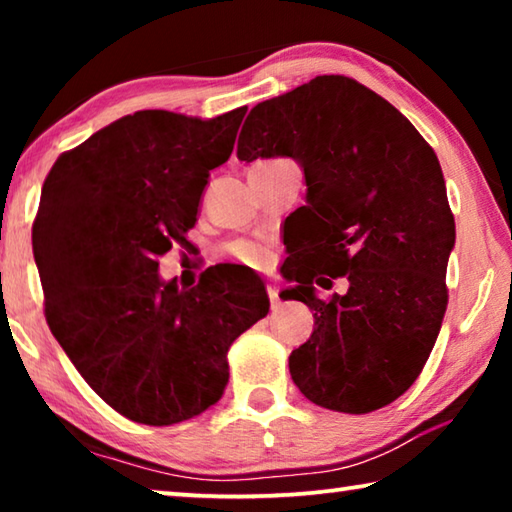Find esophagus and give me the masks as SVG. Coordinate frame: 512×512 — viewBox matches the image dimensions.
Returning a JSON list of instances; mask_svg holds the SVG:
<instances>
[{"label": "esophagus", "instance_id": "esophagus-1", "mask_svg": "<svg viewBox=\"0 0 512 512\" xmlns=\"http://www.w3.org/2000/svg\"><path fill=\"white\" fill-rule=\"evenodd\" d=\"M266 293H268V300H271V307L273 309H277L280 307V289H277V284H266Z\"/></svg>", "mask_w": 512, "mask_h": 512}]
</instances>
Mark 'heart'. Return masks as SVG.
<instances>
[{"instance_id":"heart-1","label":"heart","mask_w":512,"mask_h":512,"mask_svg":"<svg viewBox=\"0 0 512 512\" xmlns=\"http://www.w3.org/2000/svg\"><path fill=\"white\" fill-rule=\"evenodd\" d=\"M230 253L237 262L250 268H264L268 264V250L257 244H250V241H239V244L230 248Z\"/></svg>"}]
</instances>
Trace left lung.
Masks as SVG:
<instances>
[{"label": "left lung", "instance_id": "left-lung-1", "mask_svg": "<svg viewBox=\"0 0 512 512\" xmlns=\"http://www.w3.org/2000/svg\"><path fill=\"white\" fill-rule=\"evenodd\" d=\"M277 155L307 183L284 296L314 311V332L291 352V379L323 409L377 411L409 391L443 325L456 241L443 169L400 110L339 74L250 110L237 158ZM334 276L349 291L318 299L313 284Z\"/></svg>", "mask_w": 512, "mask_h": 512}]
</instances>
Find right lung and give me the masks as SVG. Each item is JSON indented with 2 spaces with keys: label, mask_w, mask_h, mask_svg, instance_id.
<instances>
[{
  "label": "right lung",
  "mask_w": 512,
  "mask_h": 512,
  "mask_svg": "<svg viewBox=\"0 0 512 512\" xmlns=\"http://www.w3.org/2000/svg\"><path fill=\"white\" fill-rule=\"evenodd\" d=\"M244 115L140 110L65 151L42 185L33 257L47 325L92 391L133 422L167 427L219 402L232 341L268 314L253 271L210 266L192 289L158 275V259L189 244Z\"/></svg>",
  "instance_id": "add662e5"
}]
</instances>
